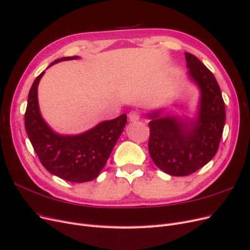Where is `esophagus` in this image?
<instances>
[{
    "instance_id": "obj_1",
    "label": "esophagus",
    "mask_w": 250,
    "mask_h": 250,
    "mask_svg": "<svg viewBox=\"0 0 250 250\" xmlns=\"http://www.w3.org/2000/svg\"><path fill=\"white\" fill-rule=\"evenodd\" d=\"M128 118H129L130 122H137L140 120V112L138 110H131L128 115Z\"/></svg>"
}]
</instances>
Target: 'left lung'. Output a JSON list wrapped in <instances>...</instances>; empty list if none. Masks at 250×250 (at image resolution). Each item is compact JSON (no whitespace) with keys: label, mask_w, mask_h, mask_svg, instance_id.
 Masks as SVG:
<instances>
[{"label":"left lung","mask_w":250,"mask_h":250,"mask_svg":"<svg viewBox=\"0 0 250 250\" xmlns=\"http://www.w3.org/2000/svg\"><path fill=\"white\" fill-rule=\"evenodd\" d=\"M188 75L199 87L200 98L193 119L149 112V153L165 173L187 176L206 166L217 152L225 124V105L218 82L191 53H185Z\"/></svg>","instance_id":"8db88e82"}]
</instances>
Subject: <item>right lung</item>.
<instances>
[{"label": "right lung", "instance_id": "add662e5", "mask_svg": "<svg viewBox=\"0 0 250 250\" xmlns=\"http://www.w3.org/2000/svg\"><path fill=\"white\" fill-rule=\"evenodd\" d=\"M79 56L62 57L54 63L79 59ZM47 67V69H48ZM44 71L34 80L28 95L25 128L41 163L51 174L72 183H86L98 177L127 122L125 113L103 121L85 132L75 135L59 134L42 117L37 87Z\"/></svg>", "mask_w": 250, "mask_h": 250}]
</instances>
